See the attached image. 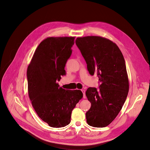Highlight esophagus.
Here are the masks:
<instances>
[{"mask_svg": "<svg viewBox=\"0 0 150 150\" xmlns=\"http://www.w3.org/2000/svg\"><path fill=\"white\" fill-rule=\"evenodd\" d=\"M81 91H82V92L83 93V98L84 99H85V98H86V96H85V91L84 90H81Z\"/></svg>", "mask_w": 150, "mask_h": 150, "instance_id": "34e87169", "label": "esophagus"}]
</instances>
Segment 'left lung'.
Segmentation results:
<instances>
[{
	"label": "left lung",
	"mask_w": 150,
	"mask_h": 150,
	"mask_svg": "<svg viewBox=\"0 0 150 150\" xmlns=\"http://www.w3.org/2000/svg\"><path fill=\"white\" fill-rule=\"evenodd\" d=\"M76 44L89 73L97 74L99 89L90 87L86 96L91 104L86 112L87 124L93 127L108 125L124 105L129 91L125 62L115 43L99 36L77 38Z\"/></svg>",
	"instance_id": "left-lung-1"
}]
</instances>
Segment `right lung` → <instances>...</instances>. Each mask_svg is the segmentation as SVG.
I'll list each match as a JSON object with an SVG mask.
<instances>
[{
	"label": "right lung",
	"mask_w": 150,
	"mask_h": 150,
	"mask_svg": "<svg viewBox=\"0 0 150 150\" xmlns=\"http://www.w3.org/2000/svg\"><path fill=\"white\" fill-rule=\"evenodd\" d=\"M74 37L48 38L34 52L27 69L29 98L38 116L51 127L61 128L71 122L81 90H66L57 81L66 74L65 67L72 53Z\"/></svg>",
	"instance_id": "1"
}]
</instances>
